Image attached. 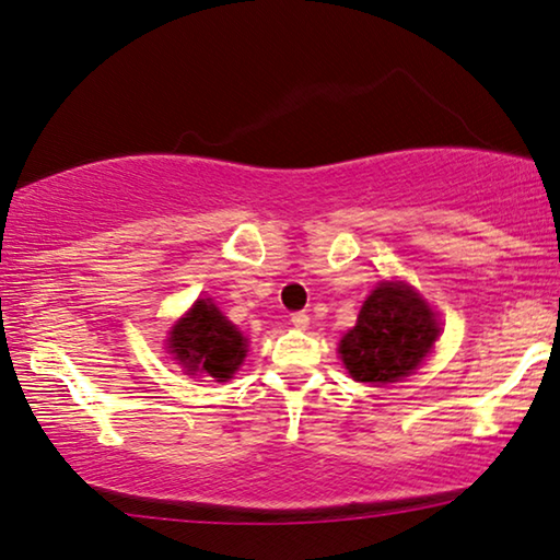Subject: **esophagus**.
I'll list each match as a JSON object with an SVG mask.
<instances>
[{
	"mask_svg": "<svg viewBox=\"0 0 560 560\" xmlns=\"http://www.w3.org/2000/svg\"><path fill=\"white\" fill-rule=\"evenodd\" d=\"M290 323L295 325V328H307V325H310V315L303 313V310H300V313H292V315H290Z\"/></svg>",
	"mask_w": 560,
	"mask_h": 560,
	"instance_id": "1",
	"label": "esophagus"
}]
</instances>
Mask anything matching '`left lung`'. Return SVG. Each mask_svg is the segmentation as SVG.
<instances>
[{
    "label": "left lung",
    "mask_w": 560,
    "mask_h": 560,
    "mask_svg": "<svg viewBox=\"0 0 560 560\" xmlns=\"http://www.w3.org/2000/svg\"><path fill=\"white\" fill-rule=\"evenodd\" d=\"M433 310L402 282H381L340 340V358L360 383H395L420 365L438 338Z\"/></svg>",
    "instance_id": "left-lung-1"
}]
</instances>
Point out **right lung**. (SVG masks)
<instances>
[{"label":"right lung","mask_w":560,"mask_h":560,"mask_svg":"<svg viewBox=\"0 0 560 560\" xmlns=\"http://www.w3.org/2000/svg\"><path fill=\"white\" fill-rule=\"evenodd\" d=\"M170 352L190 373H208L218 381H228L243 365L247 342L218 307L197 300L187 317L172 330Z\"/></svg>","instance_id":"obj_1"}]
</instances>
